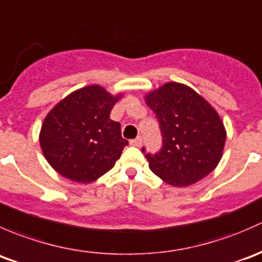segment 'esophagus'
Returning <instances> with one entry per match:
<instances>
[{"label": "esophagus", "instance_id": "esophagus-1", "mask_svg": "<svg viewBox=\"0 0 262 262\" xmlns=\"http://www.w3.org/2000/svg\"><path fill=\"white\" fill-rule=\"evenodd\" d=\"M130 144L132 145V146H135V147H140L142 145V139L141 137H136V139H134V140H131L130 141Z\"/></svg>", "mask_w": 262, "mask_h": 262}]
</instances>
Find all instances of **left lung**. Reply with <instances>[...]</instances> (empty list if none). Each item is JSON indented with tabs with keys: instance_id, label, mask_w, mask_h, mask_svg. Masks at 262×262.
Returning <instances> with one entry per match:
<instances>
[{
	"instance_id": "left-lung-1",
	"label": "left lung",
	"mask_w": 262,
	"mask_h": 262,
	"mask_svg": "<svg viewBox=\"0 0 262 262\" xmlns=\"http://www.w3.org/2000/svg\"><path fill=\"white\" fill-rule=\"evenodd\" d=\"M160 125L163 146L142 152L151 171L174 187L203 179L222 158L226 130L217 111L195 91L177 82L166 83L145 97Z\"/></svg>"
}]
</instances>
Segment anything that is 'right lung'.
<instances>
[{"label": "right lung", "mask_w": 262, "mask_h": 262, "mask_svg": "<svg viewBox=\"0 0 262 262\" xmlns=\"http://www.w3.org/2000/svg\"><path fill=\"white\" fill-rule=\"evenodd\" d=\"M121 94L87 85L61 99L48 113L40 146L55 171L77 183H91L115 166L128 145L121 125L110 118Z\"/></svg>", "instance_id": "obj_1"}]
</instances>
